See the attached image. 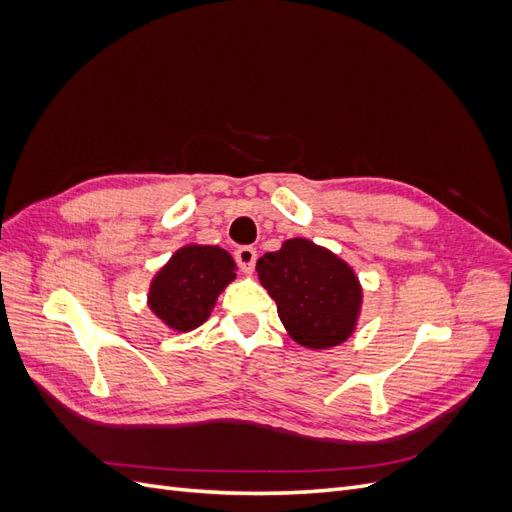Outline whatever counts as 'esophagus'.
<instances>
[{
    "mask_svg": "<svg viewBox=\"0 0 512 512\" xmlns=\"http://www.w3.org/2000/svg\"><path fill=\"white\" fill-rule=\"evenodd\" d=\"M256 258H258L256 247H252V245H243V247H239V250L235 252V260H237V265L241 267L243 273H252L254 271Z\"/></svg>",
    "mask_w": 512,
    "mask_h": 512,
    "instance_id": "34e87169",
    "label": "esophagus"
}]
</instances>
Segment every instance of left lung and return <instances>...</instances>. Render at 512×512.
Masks as SVG:
<instances>
[{
	"instance_id": "1",
	"label": "left lung",
	"mask_w": 512,
	"mask_h": 512,
	"mask_svg": "<svg viewBox=\"0 0 512 512\" xmlns=\"http://www.w3.org/2000/svg\"><path fill=\"white\" fill-rule=\"evenodd\" d=\"M258 280L294 342L324 350L354 333L363 288L346 260L309 239H288L256 262Z\"/></svg>"
}]
</instances>
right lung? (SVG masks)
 I'll list each match as a JSON object with an SVG mask.
<instances>
[{
  "mask_svg": "<svg viewBox=\"0 0 512 512\" xmlns=\"http://www.w3.org/2000/svg\"><path fill=\"white\" fill-rule=\"evenodd\" d=\"M237 277L232 256L218 245H183L149 286V309L168 329L188 333L203 324L220 292Z\"/></svg>",
  "mask_w": 512,
  "mask_h": 512,
  "instance_id": "obj_1",
  "label": "right lung"
}]
</instances>
